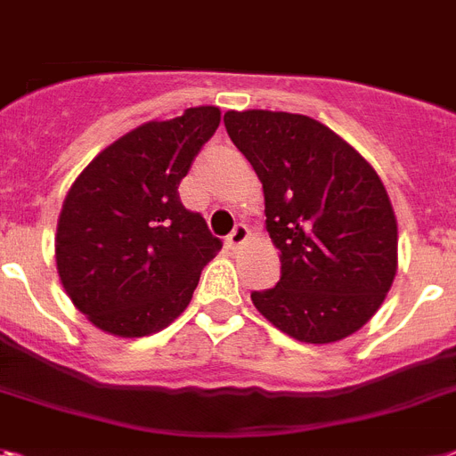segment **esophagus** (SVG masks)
<instances>
[{"label": "esophagus", "mask_w": 456, "mask_h": 456, "mask_svg": "<svg viewBox=\"0 0 456 456\" xmlns=\"http://www.w3.org/2000/svg\"><path fill=\"white\" fill-rule=\"evenodd\" d=\"M248 236H250V229H248V224H243V222H239L232 232H229L227 236V243L229 248H239L240 243H246Z\"/></svg>", "instance_id": "obj_1"}]
</instances>
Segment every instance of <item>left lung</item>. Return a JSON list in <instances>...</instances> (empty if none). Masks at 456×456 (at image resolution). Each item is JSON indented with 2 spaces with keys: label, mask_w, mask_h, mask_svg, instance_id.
<instances>
[{
  "label": "left lung",
  "mask_w": 456,
  "mask_h": 456,
  "mask_svg": "<svg viewBox=\"0 0 456 456\" xmlns=\"http://www.w3.org/2000/svg\"><path fill=\"white\" fill-rule=\"evenodd\" d=\"M232 142L265 190L281 279L253 305L299 342L349 337L382 306L398 269V224L382 180L349 142L312 117L227 112Z\"/></svg>",
  "instance_id": "left-lung-1"
}]
</instances>
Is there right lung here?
<instances>
[{
	"label": "right lung",
	"mask_w": 456,
	"mask_h": 456,
	"mask_svg": "<svg viewBox=\"0 0 456 456\" xmlns=\"http://www.w3.org/2000/svg\"><path fill=\"white\" fill-rule=\"evenodd\" d=\"M217 126V107L142 124L74 180L58 220L55 262L74 306L100 330L151 335L190 305L222 240L201 213L184 208L177 187Z\"/></svg>",
	"instance_id": "add662e5"
}]
</instances>
